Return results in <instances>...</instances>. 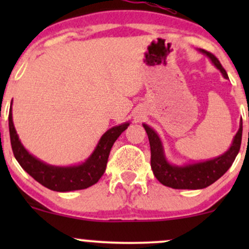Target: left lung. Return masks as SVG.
Masks as SVG:
<instances>
[{
	"label": "left lung",
	"instance_id": "1",
	"mask_svg": "<svg viewBox=\"0 0 249 249\" xmlns=\"http://www.w3.org/2000/svg\"><path fill=\"white\" fill-rule=\"evenodd\" d=\"M205 55L211 58L218 69L221 71L225 78H228L227 72L222 68L219 59L207 50H201ZM145 130L148 136L151 146V167H152L153 174L162 185L177 190H200L212 185L220 177H222L227 172V170L232 166L238 156L240 146H241L242 139V123L240 124L238 133L234 137L232 146L227 152L222 154L221 157L207 160L198 164L187 165V166H173L166 161L162 152V146L160 139L151 127L144 124Z\"/></svg>",
	"mask_w": 249,
	"mask_h": 249
}]
</instances>
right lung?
Returning a JSON list of instances; mask_svg holds the SVG:
<instances>
[{
  "label": "right lung",
  "mask_w": 249,
  "mask_h": 249,
  "mask_svg": "<svg viewBox=\"0 0 249 249\" xmlns=\"http://www.w3.org/2000/svg\"><path fill=\"white\" fill-rule=\"evenodd\" d=\"M127 126L128 123L110 128L102 137L95 152L84 164L73 167H53L39 161L38 159L27 152V150L19 142L15 127H14L11 107L9 111L10 142L16 160L36 181L49 190L57 191V192L84 190L95 185L105 172L108 154H110L113 142L117 141L122 132L126 130Z\"/></svg>",
  "instance_id": "right-lung-1"
}]
</instances>
